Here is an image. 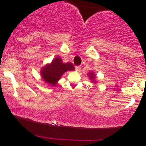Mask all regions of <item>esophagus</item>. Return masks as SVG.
I'll return each instance as SVG.
<instances>
[{"label": "esophagus", "instance_id": "obj_1", "mask_svg": "<svg viewBox=\"0 0 146 146\" xmlns=\"http://www.w3.org/2000/svg\"><path fill=\"white\" fill-rule=\"evenodd\" d=\"M76 68V70L77 71H80L81 70V66H76L75 67Z\"/></svg>", "mask_w": 146, "mask_h": 146}]
</instances>
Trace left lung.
I'll use <instances>...</instances> for the list:
<instances>
[{
	"mask_svg": "<svg viewBox=\"0 0 146 146\" xmlns=\"http://www.w3.org/2000/svg\"><path fill=\"white\" fill-rule=\"evenodd\" d=\"M88 74V76H89V78H90V79L93 82H96V81L95 80V78H96V75L94 74V72H89Z\"/></svg>",
	"mask_w": 146,
	"mask_h": 146,
	"instance_id": "left-lung-1",
	"label": "left lung"
}]
</instances>
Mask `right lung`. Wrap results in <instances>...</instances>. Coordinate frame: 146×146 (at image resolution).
Returning a JSON list of instances; mask_svg holds the SVG:
<instances>
[{
	"label": "right lung",
	"instance_id": "1",
	"mask_svg": "<svg viewBox=\"0 0 146 146\" xmlns=\"http://www.w3.org/2000/svg\"><path fill=\"white\" fill-rule=\"evenodd\" d=\"M74 66L72 63H63L60 57H56L49 64L41 69L40 74L44 81L50 86H56L62 75L67 71L74 70Z\"/></svg>",
	"mask_w": 146,
	"mask_h": 146
}]
</instances>
